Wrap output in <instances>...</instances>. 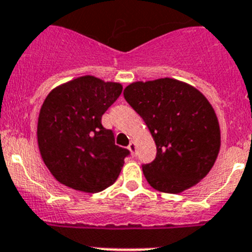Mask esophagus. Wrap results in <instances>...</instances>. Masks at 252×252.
Wrapping results in <instances>:
<instances>
[{
	"mask_svg": "<svg viewBox=\"0 0 252 252\" xmlns=\"http://www.w3.org/2000/svg\"><path fill=\"white\" fill-rule=\"evenodd\" d=\"M127 149H128V150H130V153H131V155H132V157H135V155H136V150H137L136 142L131 141L130 144H128Z\"/></svg>",
	"mask_w": 252,
	"mask_h": 252,
	"instance_id": "obj_1",
	"label": "esophagus"
}]
</instances>
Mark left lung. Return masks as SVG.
<instances>
[{"mask_svg": "<svg viewBox=\"0 0 252 252\" xmlns=\"http://www.w3.org/2000/svg\"><path fill=\"white\" fill-rule=\"evenodd\" d=\"M124 95L145 121L157 145V158L142 165L148 183L173 194L199 183L221 148L220 124L208 99L173 78L133 82Z\"/></svg>", "mask_w": 252, "mask_h": 252, "instance_id": "left-lung-1", "label": "left lung"}]
</instances>
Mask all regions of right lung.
Listing matches in <instances>:
<instances>
[{
	"mask_svg": "<svg viewBox=\"0 0 252 252\" xmlns=\"http://www.w3.org/2000/svg\"><path fill=\"white\" fill-rule=\"evenodd\" d=\"M121 92L120 83L83 75L49 93L37 120V144L59 183L98 193L117 180L130 151L115 145L101 120Z\"/></svg>",
	"mask_w": 252,
	"mask_h": 252,
	"instance_id": "1",
	"label": "right lung"
}]
</instances>
